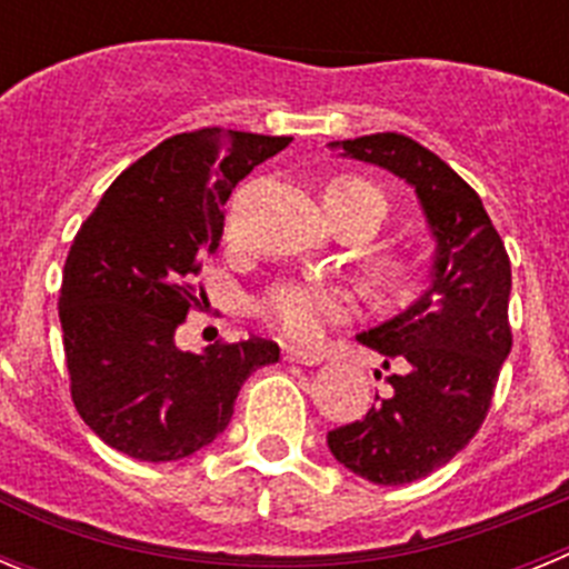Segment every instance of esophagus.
Wrapping results in <instances>:
<instances>
[{"label":"esophagus","instance_id":"obj_1","mask_svg":"<svg viewBox=\"0 0 569 569\" xmlns=\"http://www.w3.org/2000/svg\"><path fill=\"white\" fill-rule=\"evenodd\" d=\"M284 359L296 361V365H305V367L321 365L319 353H310V350H301V347H284Z\"/></svg>","mask_w":569,"mask_h":569}]
</instances>
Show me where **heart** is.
Returning a JSON list of instances; mask_svg holds the SVG:
<instances>
[{"label": "heart", "instance_id": "b5f03b06", "mask_svg": "<svg viewBox=\"0 0 569 569\" xmlns=\"http://www.w3.org/2000/svg\"><path fill=\"white\" fill-rule=\"evenodd\" d=\"M325 204L339 224L359 222L370 233L387 216L385 193L359 176L333 179L325 190ZM413 268L416 261L410 253H381L370 259L367 273H370L376 288L396 290L410 279ZM350 313H353L350 296L336 284H328V281H288L261 299V316L276 330L296 341L321 339L330 325L345 321Z\"/></svg>", "mask_w": 569, "mask_h": 569}]
</instances>
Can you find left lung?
<instances>
[{
	"label": "left lung",
	"mask_w": 569,
	"mask_h": 569,
	"mask_svg": "<svg viewBox=\"0 0 569 569\" xmlns=\"http://www.w3.org/2000/svg\"><path fill=\"white\" fill-rule=\"evenodd\" d=\"M416 188L436 239L430 288L379 328L359 333L399 365L390 396L365 419L328 433L339 465L373 485H410L465 450L490 410L512 333L510 259L479 193L410 136L370 133L330 142Z\"/></svg>",
	"instance_id": "1"
}]
</instances>
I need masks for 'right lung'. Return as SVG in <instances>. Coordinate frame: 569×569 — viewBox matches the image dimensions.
I'll use <instances>...</instances> for the list:
<instances>
[{
    "label": "right lung",
    "mask_w": 569,
    "mask_h": 569,
    "mask_svg": "<svg viewBox=\"0 0 569 569\" xmlns=\"http://www.w3.org/2000/svg\"><path fill=\"white\" fill-rule=\"evenodd\" d=\"M290 136L202 128L130 164L79 228L59 319L70 396L108 447L139 461L193 456L222 433L250 373L279 361L259 336L184 353L173 341L204 290L188 284L224 230L236 184Z\"/></svg>",
    "instance_id": "obj_1"
}]
</instances>
